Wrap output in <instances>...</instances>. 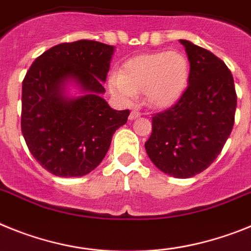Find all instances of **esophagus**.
I'll list each match as a JSON object with an SVG mask.
<instances>
[{
    "instance_id": "obj_1",
    "label": "esophagus",
    "mask_w": 251,
    "mask_h": 251,
    "mask_svg": "<svg viewBox=\"0 0 251 251\" xmlns=\"http://www.w3.org/2000/svg\"><path fill=\"white\" fill-rule=\"evenodd\" d=\"M141 113L140 111L138 110H132L131 112H130V116H128V120H135V119H138L139 116H140Z\"/></svg>"
}]
</instances>
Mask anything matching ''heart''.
Returning <instances> with one entry per match:
<instances>
[{
    "label": "heart",
    "mask_w": 251,
    "mask_h": 251,
    "mask_svg": "<svg viewBox=\"0 0 251 251\" xmlns=\"http://www.w3.org/2000/svg\"><path fill=\"white\" fill-rule=\"evenodd\" d=\"M191 67L187 56L177 50L143 54L126 60L119 74L108 79L110 91L121 103L130 104L144 92L152 108H167L182 97Z\"/></svg>",
    "instance_id": "obj_1"
}]
</instances>
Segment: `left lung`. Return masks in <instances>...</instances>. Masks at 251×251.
<instances>
[{
    "label": "left lung",
    "instance_id": "obj_1",
    "mask_svg": "<svg viewBox=\"0 0 251 251\" xmlns=\"http://www.w3.org/2000/svg\"><path fill=\"white\" fill-rule=\"evenodd\" d=\"M179 41L191 65L188 87L177 103L152 116L145 150L165 174L189 178L221 152L234 126L237 97L225 63L191 41Z\"/></svg>",
    "mask_w": 251,
    "mask_h": 251
}]
</instances>
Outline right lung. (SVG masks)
Returning <instances> with one entry per match:
<instances>
[{
	"instance_id": "add662e5",
	"label": "right lung",
	"mask_w": 251,
	"mask_h": 251,
	"mask_svg": "<svg viewBox=\"0 0 251 251\" xmlns=\"http://www.w3.org/2000/svg\"><path fill=\"white\" fill-rule=\"evenodd\" d=\"M115 48L93 40L63 43L32 63L23 80L21 131L41 167L56 177L92 172L130 111H117L101 97ZM75 81L86 95L69 99L65 84Z\"/></svg>"
}]
</instances>
